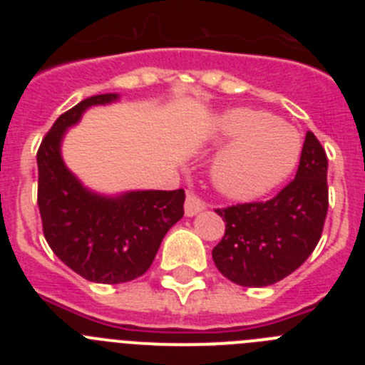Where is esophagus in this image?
<instances>
[{
	"instance_id": "1",
	"label": "esophagus",
	"mask_w": 365,
	"mask_h": 365,
	"mask_svg": "<svg viewBox=\"0 0 365 365\" xmlns=\"http://www.w3.org/2000/svg\"><path fill=\"white\" fill-rule=\"evenodd\" d=\"M206 205L205 201H202L201 197H199L197 193L195 192H190L188 195H186V202H185V212L188 217H192V215L199 214L201 210H205Z\"/></svg>"
}]
</instances>
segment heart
<instances>
[{"label":"heart","mask_w":365,"mask_h":365,"mask_svg":"<svg viewBox=\"0 0 365 365\" xmlns=\"http://www.w3.org/2000/svg\"><path fill=\"white\" fill-rule=\"evenodd\" d=\"M217 131L228 146L215 157L212 179L228 197H259L285 180L298 164L299 133L270 113L232 109L219 118Z\"/></svg>","instance_id":"obj_1"}]
</instances>
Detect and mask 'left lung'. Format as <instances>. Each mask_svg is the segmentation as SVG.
Returning a JSON list of instances; mask_svg holds the SVG:
<instances>
[{"label":"left lung","mask_w":365,"mask_h":365,"mask_svg":"<svg viewBox=\"0 0 365 365\" xmlns=\"http://www.w3.org/2000/svg\"><path fill=\"white\" fill-rule=\"evenodd\" d=\"M329 208L327 155L312 131L294 179L269 201L217 208L225 235L212 250L219 272L243 287H267L294 272L316 248Z\"/></svg>","instance_id":"1"}]
</instances>
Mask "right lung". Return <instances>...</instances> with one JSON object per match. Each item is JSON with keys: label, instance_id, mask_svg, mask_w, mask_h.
Instances as JSON below:
<instances>
[{"label": "right lung", "instance_id": "right-lung-1", "mask_svg": "<svg viewBox=\"0 0 365 365\" xmlns=\"http://www.w3.org/2000/svg\"><path fill=\"white\" fill-rule=\"evenodd\" d=\"M118 95H96L62 113L38 148V208L51 250L95 283H125L151 267L166 232L185 215V190H144L120 197L95 195L80 185L60 155V143L89 106Z\"/></svg>", "mask_w": 365, "mask_h": 365}]
</instances>
